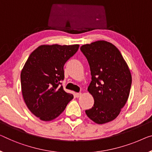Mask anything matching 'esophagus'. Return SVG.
<instances>
[{"label":"esophagus","mask_w":152,"mask_h":152,"mask_svg":"<svg viewBox=\"0 0 152 152\" xmlns=\"http://www.w3.org/2000/svg\"><path fill=\"white\" fill-rule=\"evenodd\" d=\"M81 96H82V94H81V93H76V94H75V96L76 98H80Z\"/></svg>","instance_id":"obj_1"}]
</instances>
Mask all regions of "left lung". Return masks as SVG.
<instances>
[{"instance_id":"8db88e82","label":"left lung","mask_w":152,"mask_h":152,"mask_svg":"<svg viewBox=\"0 0 152 152\" xmlns=\"http://www.w3.org/2000/svg\"><path fill=\"white\" fill-rule=\"evenodd\" d=\"M89 63L91 82L88 87L94 104L85 113L98 124L108 123L119 115L128 100L132 76L118 49L111 43L96 41L80 47Z\"/></svg>"}]
</instances>
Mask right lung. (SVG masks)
<instances>
[{"instance_id":"1","label":"right lung","mask_w":152,"mask_h":152,"mask_svg":"<svg viewBox=\"0 0 152 152\" xmlns=\"http://www.w3.org/2000/svg\"><path fill=\"white\" fill-rule=\"evenodd\" d=\"M78 44L42 45L28 56L20 74L22 96L33 114L42 121L59 116L72 94L61 85L65 63L78 51Z\"/></svg>"}]
</instances>
